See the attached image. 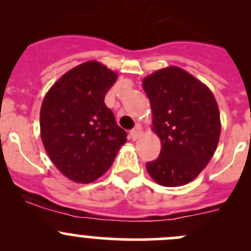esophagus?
I'll use <instances>...</instances> for the list:
<instances>
[{
	"mask_svg": "<svg viewBox=\"0 0 251 251\" xmlns=\"http://www.w3.org/2000/svg\"><path fill=\"white\" fill-rule=\"evenodd\" d=\"M142 136V127L141 125H136V127L133 128L132 131H130V138L132 141H136L138 140Z\"/></svg>",
	"mask_w": 251,
	"mask_h": 251,
	"instance_id": "34e87169",
	"label": "esophagus"
}]
</instances>
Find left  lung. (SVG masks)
Returning <instances> with one entry per match:
<instances>
[{
  "mask_svg": "<svg viewBox=\"0 0 251 251\" xmlns=\"http://www.w3.org/2000/svg\"><path fill=\"white\" fill-rule=\"evenodd\" d=\"M143 90L153 113V131L161 151L147 163L151 178L165 187L193 181L217 148L221 121L207 86L186 70L168 67L144 77Z\"/></svg>",
  "mask_w": 251,
  "mask_h": 251,
  "instance_id": "obj_1",
  "label": "left lung"
}]
</instances>
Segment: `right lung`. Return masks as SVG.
Masks as SVG:
<instances>
[{"mask_svg": "<svg viewBox=\"0 0 251 251\" xmlns=\"http://www.w3.org/2000/svg\"><path fill=\"white\" fill-rule=\"evenodd\" d=\"M116 78L105 65L90 60L65 73L45 96L40 111L42 143L52 163L72 181H96L127 141L104 103Z\"/></svg>", "mask_w": 251, "mask_h": 251, "instance_id": "1", "label": "right lung"}]
</instances>
